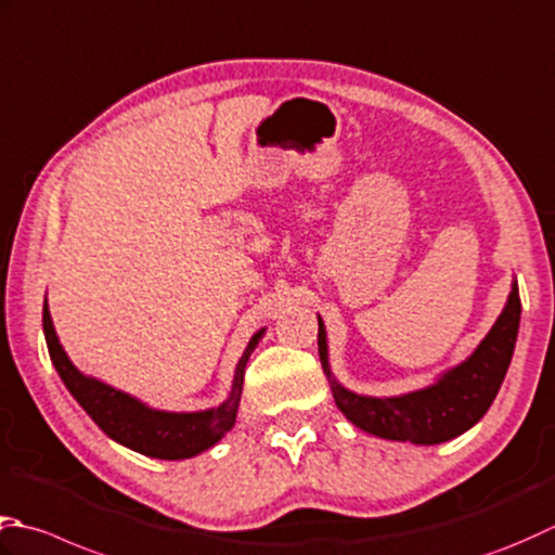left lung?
<instances>
[{
	"instance_id": "8db88e82",
	"label": "left lung",
	"mask_w": 555,
	"mask_h": 555,
	"mask_svg": "<svg viewBox=\"0 0 555 555\" xmlns=\"http://www.w3.org/2000/svg\"><path fill=\"white\" fill-rule=\"evenodd\" d=\"M519 302L517 284L509 291L507 306L495 320L493 330L486 334L466 361L444 373L436 385L404 397H361L344 389L332 379L327 361V334L318 318V349L324 375L332 379V392L336 406L353 426L377 438L414 442V444H438L462 436L474 423H479L491 409L493 399L501 389L507 365L513 361L517 330H519Z\"/></svg>"
}]
</instances>
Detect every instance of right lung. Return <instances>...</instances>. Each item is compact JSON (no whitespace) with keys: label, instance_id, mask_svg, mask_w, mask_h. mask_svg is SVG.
<instances>
[{"label":"right lung","instance_id":"add662e5","mask_svg":"<svg viewBox=\"0 0 555 555\" xmlns=\"http://www.w3.org/2000/svg\"><path fill=\"white\" fill-rule=\"evenodd\" d=\"M42 332H46L52 365L57 367L62 383L67 385V389L83 406L86 414L98 423V428L107 438L125 444V448L156 460L194 457V454L209 450L211 444L219 442L233 428L237 404H241L243 395L247 358L255 351L257 341L264 334V330H259L249 339L243 358L237 361L231 395H228L221 406L209 411H194V414H168V411L149 409L134 397L76 371L67 353H64L57 334H54L48 300L46 308H42Z\"/></svg>","mask_w":555,"mask_h":555}]
</instances>
